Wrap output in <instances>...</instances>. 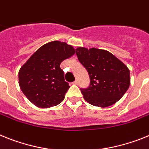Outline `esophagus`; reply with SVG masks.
I'll list each match as a JSON object with an SVG mask.
<instances>
[{
  "label": "esophagus",
  "instance_id": "1",
  "mask_svg": "<svg viewBox=\"0 0 149 149\" xmlns=\"http://www.w3.org/2000/svg\"><path fill=\"white\" fill-rule=\"evenodd\" d=\"M73 85H79V81L78 80H76V81H74V82H73Z\"/></svg>",
  "mask_w": 149,
  "mask_h": 149
}]
</instances>
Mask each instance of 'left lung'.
<instances>
[{"mask_svg": "<svg viewBox=\"0 0 149 149\" xmlns=\"http://www.w3.org/2000/svg\"><path fill=\"white\" fill-rule=\"evenodd\" d=\"M76 54L90 79L88 86L80 88L85 100L99 107H109L118 101L130 85L128 68L105 50L79 47Z\"/></svg>", "mask_w": 149, "mask_h": 149, "instance_id": "8db88e82", "label": "left lung"}]
</instances>
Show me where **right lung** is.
<instances>
[{
    "instance_id": "add662e5",
    "label": "right lung",
    "mask_w": 149,
    "mask_h": 149,
    "mask_svg": "<svg viewBox=\"0 0 149 149\" xmlns=\"http://www.w3.org/2000/svg\"><path fill=\"white\" fill-rule=\"evenodd\" d=\"M74 54L72 46L59 41L45 44L33 53L19 72L20 88L30 101L49 108L64 100L70 85L60 64Z\"/></svg>"
}]
</instances>
